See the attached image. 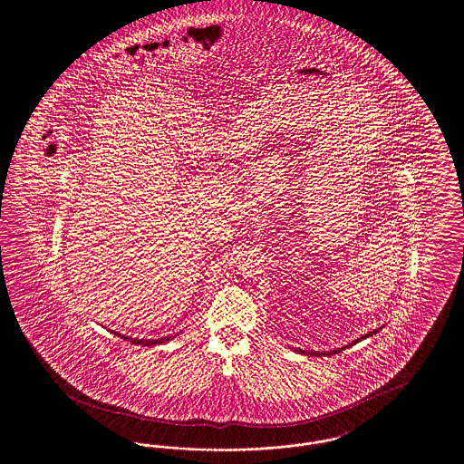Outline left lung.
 I'll return each mask as SVG.
<instances>
[{"label": "left lung", "mask_w": 464, "mask_h": 464, "mask_svg": "<svg viewBox=\"0 0 464 464\" xmlns=\"http://www.w3.org/2000/svg\"><path fill=\"white\" fill-rule=\"evenodd\" d=\"M372 334H375V331L369 332V334H365V335H362V337H360V339H356V341H353V343H352V346H353V344H356V343H358V341H362V339H367V337H369V335H372ZM344 348H348V346H344ZM344 348H339V350H332L331 353H318V352H316V353H314V352H304V350H299V352H301V353H304V354H327V356H329V354L339 353V352H341V350H344Z\"/></svg>", "instance_id": "left-lung-1"}]
</instances>
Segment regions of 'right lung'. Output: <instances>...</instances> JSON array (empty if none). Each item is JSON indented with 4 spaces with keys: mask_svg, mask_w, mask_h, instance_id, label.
Returning a JSON list of instances; mask_svg holds the SVG:
<instances>
[{
    "mask_svg": "<svg viewBox=\"0 0 464 464\" xmlns=\"http://www.w3.org/2000/svg\"><path fill=\"white\" fill-rule=\"evenodd\" d=\"M118 337H121V339H125V341H130L132 344H142V346H156V344H163V343H169L170 339H174L172 335H167V337H161V339H132V337H129V335H123V334H118V332H114Z\"/></svg>",
    "mask_w": 464,
    "mask_h": 464,
    "instance_id": "obj_1",
    "label": "right lung"
}]
</instances>
